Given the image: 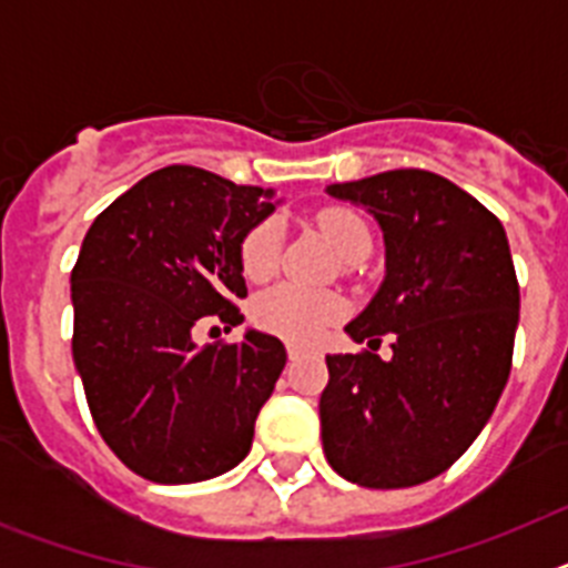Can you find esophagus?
I'll return each mask as SVG.
<instances>
[{"mask_svg":"<svg viewBox=\"0 0 568 568\" xmlns=\"http://www.w3.org/2000/svg\"><path fill=\"white\" fill-rule=\"evenodd\" d=\"M298 355H301L298 346H295V344H287V358H290V361H295V358H298Z\"/></svg>","mask_w":568,"mask_h":568,"instance_id":"esophagus-1","label":"esophagus"}]
</instances>
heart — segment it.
Segmentation results:
<instances>
[{"label": "heart", "instance_id": "b5f03b06", "mask_svg": "<svg viewBox=\"0 0 568 568\" xmlns=\"http://www.w3.org/2000/svg\"><path fill=\"white\" fill-rule=\"evenodd\" d=\"M315 224L341 258L349 261L358 253H369L373 235L355 210L333 204L315 215ZM281 244H284V230L275 219H264L250 227L239 247V264L244 278L267 281L278 270ZM344 298L335 293L278 284L253 301V321L261 329L281 335V338L295 341V344H313L324 333V327L344 315Z\"/></svg>", "mask_w": 568, "mask_h": 568}]
</instances>
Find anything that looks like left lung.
<instances>
[{
    "instance_id": "obj_1",
    "label": "left lung",
    "mask_w": 568,
    "mask_h": 568,
    "mask_svg": "<svg viewBox=\"0 0 568 568\" xmlns=\"http://www.w3.org/2000/svg\"><path fill=\"white\" fill-rule=\"evenodd\" d=\"M386 241V278L346 333L369 349L327 355L321 440L341 478L404 489L438 478L480 435L511 369L520 287L498 215L429 170L329 184ZM384 334L394 355H374Z\"/></svg>"
}]
</instances>
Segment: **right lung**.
<instances>
[{
  "label": "right lung",
  "mask_w": 568,
  "mask_h": 568,
  "mask_svg": "<svg viewBox=\"0 0 568 568\" xmlns=\"http://www.w3.org/2000/svg\"><path fill=\"white\" fill-rule=\"evenodd\" d=\"M275 190L190 164L144 175L97 215L70 273L73 361L104 444L153 484H195L247 458L258 409L287 364L250 329L199 346L195 327L244 321L239 247Z\"/></svg>",
  "instance_id": "1"
}]
</instances>
